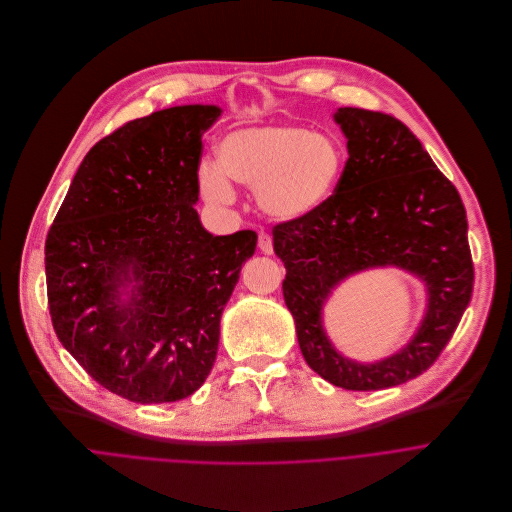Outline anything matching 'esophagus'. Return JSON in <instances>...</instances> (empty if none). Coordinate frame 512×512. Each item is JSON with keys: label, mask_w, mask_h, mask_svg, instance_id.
<instances>
[{"label": "esophagus", "mask_w": 512, "mask_h": 512, "mask_svg": "<svg viewBox=\"0 0 512 512\" xmlns=\"http://www.w3.org/2000/svg\"><path fill=\"white\" fill-rule=\"evenodd\" d=\"M258 246H260L262 254H272V252H274V246H272V236L262 232V234L258 236Z\"/></svg>", "instance_id": "34e87169"}]
</instances>
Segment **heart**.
Here are the masks:
<instances>
[{"label": "heart", "instance_id": "heart-1", "mask_svg": "<svg viewBox=\"0 0 512 512\" xmlns=\"http://www.w3.org/2000/svg\"><path fill=\"white\" fill-rule=\"evenodd\" d=\"M345 167L343 147L329 135L300 125L244 127L226 135L218 165L203 163L199 189L216 206H230L236 181L256 189L258 208L272 220L298 222L319 212L337 191Z\"/></svg>", "mask_w": 512, "mask_h": 512}]
</instances>
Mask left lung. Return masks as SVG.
Here are the masks:
<instances>
[{
    "instance_id": "8db88e82",
    "label": "left lung",
    "mask_w": 512,
    "mask_h": 512,
    "mask_svg": "<svg viewBox=\"0 0 512 512\" xmlns=\"http://www.w3.org/2000/svg\"><path fill=\"white\" fill-rule=\"evenodd\" d=\"M349 159L333 197L313 216L274 226L282 294L304 361L329 383L387 389L422 375L452 339L472 296L468 222L456 187L418 137L391 115L343 107L333 115ZM399 267L427 286L417 335L397 354L361 364L339 354L322 325L332 290L349 275Z\"/></svg>"
}]
</instances>
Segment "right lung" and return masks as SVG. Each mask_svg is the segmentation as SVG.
Returning <instances> with one entry per match:
<instances>
[{
  "instance_id": "right-lung-1",
  "label": "right lung",
  "mask_w": 512,
  "mask_h": 512,
  "mask_svg": "<svg viewBox=\"0 0 512 512\" xmlns=\"http://www.w3.org/2000/svg\"><path fill=\"white\" fill-rule=\"evenodd\" d=\"M216 105L131 121L82 159L46 238L54 331L82 369L135 403L179 401L210 375L220 319L256 232L201 226L197 167Z\"/></svg>"
}]
</instances>
